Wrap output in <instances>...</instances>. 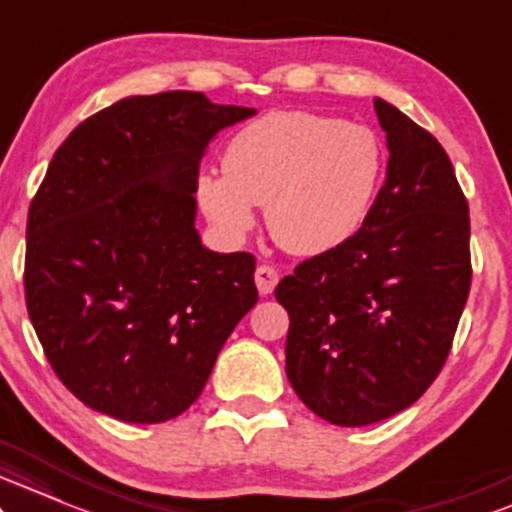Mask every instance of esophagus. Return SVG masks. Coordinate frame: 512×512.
Wrapping results in <instances>:
<instances>
[{
    "mask_svg": "<svg viewBox=\"0 0 512 512\" xmlns=\"http://www.w3.org/2000/svg\"><path fill=\"white\" fill-rule=\"evenodd\" d=\"M254 278H256L258 292H261V294H270V292L275 290V285H278L280 275H278V270H275L273 266H268V263H263V266L256 268Z\"/></svg>",
    "mask_w": 512,
    "mask_h": 512,
    "instance_id": "1",
    "label": "esophagus"
}]
</instances>
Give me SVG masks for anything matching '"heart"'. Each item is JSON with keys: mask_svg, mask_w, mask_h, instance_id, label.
<instances>
[{"mask_svg": "<svg viewBox=\"0 0 512 512\" xmlns=\"http://www.w3.org/2000/svg\"><path fill=\"white\" fill-rule=\"evenodd\" d=\"M225 172L196 177L198 206L227 237H244L266 206L282 249L318 256L347 244L369 220L388 172V150L369 124L314 112H268L237 131Z\"/></svg>", "mask_w": 512, "mask_h": 512, "instance_id": "1", "label": "heart"}]
</instances>
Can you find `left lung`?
Returning <instances> with one entry per match:
<instances>
[{
  "label": "left lung",
  "instance_id": "obj_1",
  "mask_svg": "<svg viewBox=\"0 0 512 512\" xmlns=\"http://www.w3.org/2000/svg\"><path fill=\"white\" fill-rule=\"evenodd\" d=\"M388 172L347 244L280 280L285 371L311 412L366 426L417 402L446 364L472 282L470 208L429 131L374 100Z\"/></svg>",
  "mask_w": 512,
  "mask_h": 512
}]
</instances>
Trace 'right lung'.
<instances>
[{
  "label": "right lung",
  "instance_id": "right-lung-1",
  "mask_svg": "<svg viewBox=\"0 0 512 512\" xmlns=\"http://www.w3.org/2000/svg\"><path fill=\"white\" fill-rule=\"evenodd\" d=\"M254 107L131 95L71 131L28 210L26 304L54 374L90 410L158 424L194 405L256 304V258L196 230L208 143Z\"/></svg>",
  "mask_w": 512,
  "mask_h": 512
}]
</instances>
